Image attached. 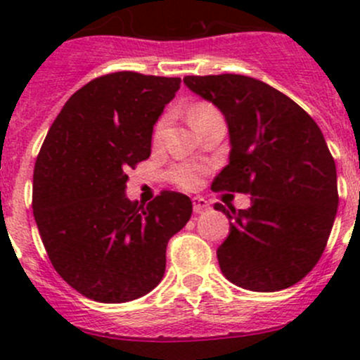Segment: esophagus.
<instances>
[{
  "mask_svg": "<svg viewBox=\"0 0 360 360\" xmlns=\"http://www.w3.org/2000/svg\"><path fill=\"white\" fill-rule=\"evenodd\" d=\"M191 200H193V212L195 214H202L203 210L209 209V203H207L205 198L193 197V198H191Z\"/></svg>",
  "mask_w": 360,
  "mask_h": 360,
  "instance_id": "1",
  "label": "esophagus"
}]
</instances>
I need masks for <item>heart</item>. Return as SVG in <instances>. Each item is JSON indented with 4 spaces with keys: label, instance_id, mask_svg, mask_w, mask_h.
Segmentation results:
<instances>
[{
    "label": "heart",
    "instance_id": "heart-1",
    "mask_svg": "<svg viewBox=\"0 0 360 360\" xmlns=\"http://www.w3.org/2000/svg\"><path fill=\"white\" fill-rule=\"evenodd\" d=\"M217 112L216 108L209 103H198L191 108L188 116H190V122L193 123V127L197 125V122L200 118H205V116L214 115ZM163 129H165V122H158L157 127H155L153 132V141L155 143H160L163 137ZM203 174V169L200 165H193V163H181V165H174L172 169L169 170V177L176 186L184 188V190H193V188L198 186L200 183V177Z\"/></svg>",
    "mask_w": 360,
    "mask_h": 360
}]
</instances>
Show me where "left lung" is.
Returning a JSON list of instances; mask_svg holds the SVG:
<instances>
[{
  "label": "left lung",
  "instance_id": "8db88e82",
  "mask_svg": "<svg viewBox=\"0 0 360 360\" xmlns=\"http://www.w3.org/2000/svg\"><path fill=\"white\" fill-rule=\"evenodd\" d=\"M184 83L219 108L230 130V163L212 191L252 197L249 209L214 203L231 219L217 249L221 271L249 291L291 288L321 259L336 217V165L321 129L259 79L226 72Z\"/></svg>",
  "mask_w": 360,
  "mask_h": 360
}]
</instances>
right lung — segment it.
I'll return each instance as SVG.
<instances>
[{"label": "right lung", "mask_w": 360, "mask_h": 360, "mask_svg": "<svg viewBox=\"0 0 360 360\" xmlns=\"http://www.w3.org/2000/svg\"><path fill=\"white\" fill-rule=\"evenodd\" d=\"M181 78L118 71L64 104L39 150L32 214L50 263L83 296L125 303L157 288L170 237L191 200L162 191L144 205L125 197L127 170L151 155L153 125Z\"/></svg>", "instance_id": "add662e5"}]
</instances>
